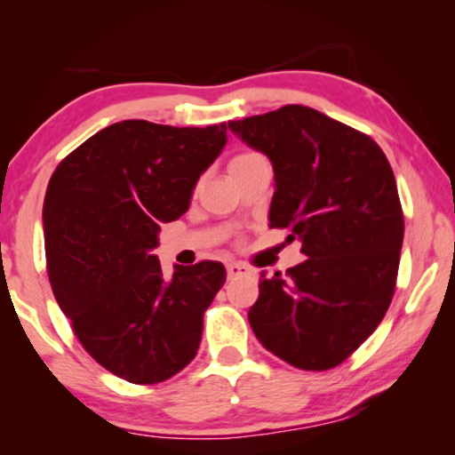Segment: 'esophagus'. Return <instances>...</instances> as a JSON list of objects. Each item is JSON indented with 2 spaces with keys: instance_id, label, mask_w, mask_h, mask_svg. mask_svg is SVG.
I'll list each match as a JSON object with an SVG mask.
<instances>
[{
  "instance_id": "obj_1",
  "label": "esophagus",
  "mask_w": 455,
  "mask_h": 455,
  "mask_svg": "<svg viewBox=\"0 0 455 455\" xmlns=\"http://www.w3.org/2000/svg\"><path fill=\"white\" fill-rule=\"evenodd\" d=\"M246 273H251V268L246 267V265H241V263H228V265H227L228 279H236V276L246 275Z\"/></svg>"
}]
</instances>
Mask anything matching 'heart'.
Returning a JSON list of instances; mask_svg holds the SVG:
<instances>
[{
	"instance_id": "obj_1",
	"label": "heart",
	"mask_w": 455,
	"mask_h": 455,
	"mask_svg": "<svg viewBox=\"0 0 455 455\" xmlns=\"http://www.w3.org/2000/svg\"><path fill=\"white\" fill-rule=\"evenodd\" d=\"M259 158H263V156H260V154H257V152H243V154H236V156H235L233 160H230L228 171L235 172V171H238V168L257 163Z\"/></svg>"
}]
</instances>
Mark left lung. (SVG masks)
I'll list each match as a JSON object with an SVG mask.
<instances>
[{
	"mask_svg": "<svg viewBox=\"0 0 455 455\" xmlns=\"http://www.w3.org/2000/svg\"><path fill=\"white\" fill-rule=\"evenodd\" d=\"M228 128L273 163L268 220L307 257L260 275L251 327L292 367L333 369L377 329L395 291L403 211L389 160L371 136L299 104Z\"/></svg>",
	"mask_w": 455,
	"mask_h": 455,
	"instance_id": "obj_1",
	"label": "left lung"
}]
</instances>
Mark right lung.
<instances>
[{
    "instance_id": "right-lung-1",
    "label": "right lung",
    "mask_w": 455,
    "mask_h": 455,
    "mask_svg": "<svg viewBox=\"0 0 455 455\" xmlns=\"http://www.w3.org/2000/svg\"><path fill=\"white\" fill-rule=\"evenodd\" d=\"M227 144V124L176 128L122 120L61 160L44 200L53 297L82 347L130 383L171 379L195 359L203 317L227 281L217 260L174 267L152 249L163 222Z\"/></svg>"
}]
</instances>
